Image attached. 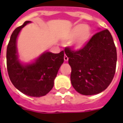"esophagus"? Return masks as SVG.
Returning <instances> with one entry per match:
<instances>
[{"mask_svg":"<svg viewBox=\"0 0 123 123\" xmlns=\"http://www.w3.org/2000/svg\"><path fill=\"white\" fill-rule=\"evenodd\" d=\"M64 61H65V62H67V61H68V57H67L66 55H64Z\"/></svg>","mask_w":123,"mask_h":123,"instance_id":"esophagus-1","label":"esophagus"}]
</instances>
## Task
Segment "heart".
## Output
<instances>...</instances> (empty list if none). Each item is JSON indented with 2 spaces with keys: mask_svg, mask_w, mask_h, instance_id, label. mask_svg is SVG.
<instances>
[{
  "mask_svg": "<svg viewBox=\"0 0 123 123\" xmlns=\"http://www.w3.org/2000/svg\"><path fill=\"white\" fill-rule=\"evenodd\" d=\"M91 34V30L88 25H78L74 26L70 31L68 36V40H73L72 45L76 49L83 47L87 42Z\"/></svg>",
  "mask_w": 123,
  "mask_h": 123,
  "instance_id": "1",
  "label": "heart"
}]
</instances>
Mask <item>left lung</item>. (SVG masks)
I'll list each match as a JSON object with an SVG mask.
<instances>
[{"label":"left lung","mask_w":123,"mask_h":123,"mask_svg":"<svg viewBox=\"0 0 123 123\" xmlns=\"http://www.w3.org/2000/svg\"><path fill=\"white\" fill-rule=\"evenodd\" d=\"M71 67L70 80L75 90L83 95L105 90L116 72V48L107 29L94 34L82 49H64Z\"/></svg>","instance_id":"obj_1"}]
</instances>
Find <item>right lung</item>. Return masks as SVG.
<instances>
[{
  "label": "right lung",
  "mask_w": 123,
  "mask_h": 123,
  "mask_svg": "<svg viewBox=\"0 0 123 123\" xmlns=\"http://www.w3.org/2000/svg\"><path fill=\"white\" fill-rule=\"evenodd\" d=\"M30 21H26L12 33L7 49V68L13 85L23 94L43 97L52 90L54 80L64 62V50L59 53L46 52L34 63L22 65L18 59L16 39L20 31Z\"/></svg>",
  "instance_id": "obj_1"
}]
</instances>
